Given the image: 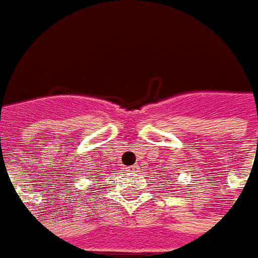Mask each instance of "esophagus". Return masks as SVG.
Here are the masks:
<instances>
[{"instance_id": "obj_1", "label": "esophagus", "mask_w": 258, "mask_h": 258, "mask_svg": "<svg viewBox=\"0 0 258 258\" xmlns=\"http://www.w3.org/2000/svg\"><path fill=\"white\" fill-rule=\"evenodd\" d=\"M138 167H139V166H132V167H129V172H136Z\"/></svg>"}]
</instances>
